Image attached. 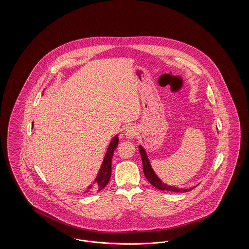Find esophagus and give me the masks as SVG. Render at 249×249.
Segmentation results:
<instances>
[{"label": "esophagus", "mask_w": 249, "mask_h": 249, "mask_svg": "<svg viewBox=\"0 0 249 249\" xmlns=\"http://www.w3.org/2000/svg\"><path fill=\"white\" fill-rule=\"evenodd\" d=\"M136 133H137V129H136V127L135 126H129V127H127V129L125 130V135H126V137L127 138H129V139H131V138H133L135 135H136Z\"/></svg>", "instance_id": "esophagus-1"}]
</instances>
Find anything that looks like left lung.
<instances>
[{
  "instance_id": "8db88e82",
  "label": "left lung",
  "mask_w": 249,
  "mask_h": 249,
  "mask_svg": "<svg viewBox=\"0 0 249 249\" xmlns=\"http://www.w3.org/2000/svg\"><path fill=\"white\" fill-rule=\"evenodd\" d=\"M139 151H140L141 158H142V170H143V173H144V177L148 180V182L151 185H153L155 188H157L158 190H168V191H173V192H187V191H190V190H193L195 188L194 187V188L189 189V190H183V189H179V188H176V187H173V186H168L167 184H164L159 178V177L155 174V172L153 171L152 167H151V164L149 162V160H148L146 152L142 148L141 144L139 145Z\"/></svg>"
}]
</instances>
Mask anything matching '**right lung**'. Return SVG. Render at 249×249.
Returning <instances> with one entry per match:
<instances>
[{
  "label": "right lung",
  "instance_id": "1",
  "mask_svg": "<svg viewBox=\"0 0 249 249\" xmlns=\"http://www.w3.org/2000/svg\"><path fill=\"white\" fill-rule=\"evenodd\" d=\"M34 123V122H33ZM119 143V137L116 135L107 148V154L105 156L103 164L101 166V169L99 171V174L97 175V178L95 179V185L93 186L94 191H101L103 189L107 187L110 178H111V172H112V158L114 155V151L117 148ZM92 187L89 186L88 190H90ZM90 190H87L85 192H88Z\"/></svg>",
  "mask_w": 249,
  "mask_h": 249
}]
</instances>
